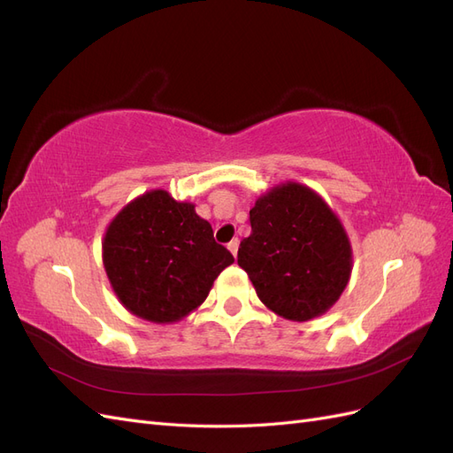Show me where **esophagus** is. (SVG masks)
Here are the masks:
<instances>
[{
    "mask_svg": "<svg viewBox=\"0 0 453 453\" xmlns=\"http://www.w3.org/2000/svg\"><path fill=\"white\" fill-rule=\"evenodd\" d=\"M226 248H228V251L232 253V255H238V248H240V240L238 238H234V240H232L228 245H226Z\"/></svg>",
    "mask_w": 453,
    "mask_h": 453,
    "instance_id": "34e87169",
    "label": "esophagus"
}]
</instances>
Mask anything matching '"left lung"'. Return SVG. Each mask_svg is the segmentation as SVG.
I'll use <instances>...</instances> for the list:
<instances>
[{"mask_svg":"<svg viewBox=\"0 0 453 453\" xmlns=\"http://www.w3.org/2000/svg\"><path fill=\"white\" fill-rule=\"evenodd\" d=\"M251 234L238 265L257 296L289 321L326 313L351 278L353 251L340 217L313 188L285 181L260 195L250 211Z\"/></svg>","mask_w":453,"mask_h":453,"instance_id":"obj_1","label":"left lung"}]
</instances>
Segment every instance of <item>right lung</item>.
Returning a JSON list of instances; mask_svg holds the SVG:
<instances>
[{
  "instance_id": "add662e5",
  "label": "right lung",
  "mask_w": 453,
  "mask_h": 453,
  "mask_svg": "<svg viewBox=\"0 0 453 453\" xmlns=\"http://www.w3.org/2000/svg\"><path fill=\"white\" fill-rule=\"evenodd\" d=\"M102 260L122 306L143 321L170 325L202 306L234 257L215 243L211 225L193 202L153 188L111 219Z\"/></svg>"
}]
</instances>
